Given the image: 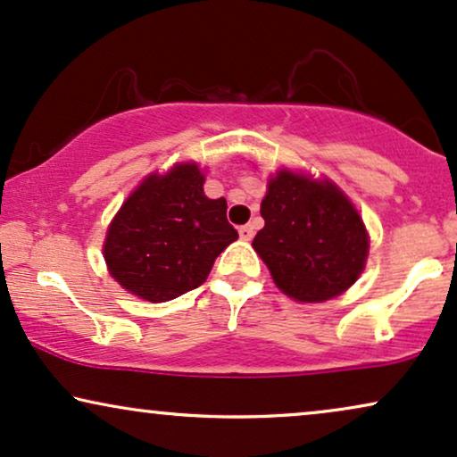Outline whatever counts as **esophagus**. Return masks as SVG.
I'll return each mask as SVG.
<instances>
[{"label": "esophagus", "mask_w": 457, "mask_h": 457, "mask_svg": "<svg viewBox=\"0 0 457 457\" xmlns=\"http://www.w3.org/2000/svg\"><path fill=\"white\" fill-rule=\"evenodd\" d=\"M238 234H240L242 240H251L253 236H255V228H253V225H240Z\"/></svg>", "instance_id": "obj_1"}]
</instances>
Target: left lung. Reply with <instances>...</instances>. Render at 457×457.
Returning a JSON list of instances; mask_svg holds the SVG:
<instances>
[{
	"mask_svg": "<svg viewBox=\"0 0 457 457\" xmlns=\"http://www.w3.org/2000/svg\"><path fill=\"white\" fill-rule=\"evenodd\" d=\"M262 217L253 246L276 285L297 302L339 295L365 268V225L333 183L280 170L268 183Z\"/></svg>",
	"mask_w": 457,
	"mask_h": 457,
	"instance_id": "obj_1",
	"label": "left lung"
}]
</instances>
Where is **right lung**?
Returning <instances> with one entry per match:
<instances>
[{
    "instance_id": "obj_1",
    "label": "right lung",
    "mask_w": 457,
    "mask_h": 457,
    "mask_svg": "<svg viewBox=\"0 0 457 457\" xmlns=\"http://www.w3.org/2000/svg\"><path fill=\"white\" fill-rule=\"evenodd\" d=\"M195 164L147 177L109 225L105 262L126 291L170 302L206 280L215 259L238 238L228 202L204 195Z\"/></svg>"
}]
</instances>
